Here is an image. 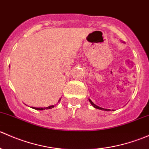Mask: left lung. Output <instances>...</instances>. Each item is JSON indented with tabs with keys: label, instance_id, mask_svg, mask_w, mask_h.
Here are the masks:
<instances>
[{
	"label": "left lung",
	"instance_id": "obj_1",
	"mask_svg": "<svg viewBox=\"0 0 149 149\" xmlns=\"http://www.w3.org/2000/svg\"><path fill=\"white\" fill-rule=\"evenodd\" d=\"M89 100V102H90V103L91 104V105H92L93 107H95V108H97V109H102V110H105V111H109V109H104V108H102V107H98V106H97V105L96 104H94V103L92 102L91 101V100Z\"/></svg>",
	"mask_w": 149,
	"mask_h": 149
}]
</instances>
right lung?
<instances>
[{
	"label": "right lung",
	"mask_w": 149,
	"mask_h": 149,
	"mask_svg": "<svg viewBox=\"0 0 149 149\" xmlns=\"http://www.w3.org/2000/svg\"><path fill=\"white\" fill-rule=\"evenodd\" d=\"M54 105H52V106H49L48 107H45V108H37V107H32L33 109H38V110H43V109H51V108H53L54 107Z\"/></svg>",
	"instance_id": "obj_1"
}]
</instances>
